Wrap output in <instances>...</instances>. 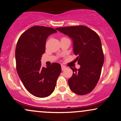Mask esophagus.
<instances>
[{
	"mask_svg": "<svg viewBox=\"0 0 121 121\" xmlns=\"http://www.w3.org/2000/svg\"><path fill=\"white\" fill-rule=\"evenodd\" d=\"M66 68V66H65L64 65H61V69H62V70H64Z\"/></svg>",
	"mask_w": 121,
	"mask_h": 121,
	"instance_id": "esophagus-1",
	"label": "esophagus"
}]
</instances>
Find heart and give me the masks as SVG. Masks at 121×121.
I'll return each mask as SVG.
<instances>
[{
	"label": "heart",
	"mask_w": 121,
	"mask_h": 121,
	"mask_svg": "<svg viewBox=\"0 0 121 121\" xmlns=\"http://www.w3.org/2000/svg\"><path fill=\"white\" fill-rule=\"evenodd\" d=\"M63 38H65V37H63Z\"/></svg>",
	"instance_id": "heart-1"
}]
</instances>
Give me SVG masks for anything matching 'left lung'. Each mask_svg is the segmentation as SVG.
<instances>
[{
	"mask_svg": "<svg viewBox=\"0 0 121 121\" xmlns=\"http://www.w3.org/2000/svg\"><path fill=\"white\" fill-rule=\"evenodd\" d=\"M59 31L73 40L75 61L80 65L78 69L70 67L73 73L68 80L71 91L78 95L91 92L100 77L104 62L101 41L95 32L86 26H77L57 28Z\"/></svg>",
	"mask_w": 121,
	"mask_h": 121,
	"instance_id": "obj_1",
	"label": "left lung"
}]
</instances>
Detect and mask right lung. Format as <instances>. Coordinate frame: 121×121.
Here are the masks:
<instances>
[{
  "instance_id": "1",
  "label": "right lung",
  "mask_w": 121,
  "mask_h": 121,
  "mask_svg": "<svg viewBox=\"0 0 121 121\" xmlns=\"http://www.w3.org/2000/svg\"><path fill=\"white\" fill-rule=\"evenodd\" d=\"M57 32L52 28L34 26L25 31L16 45V70L24 87L37 97L49 96L55 90L57 79L61 72L60 64L41 67V59L45 53L47 39Z\"/></svg>"
}]
</instances>
